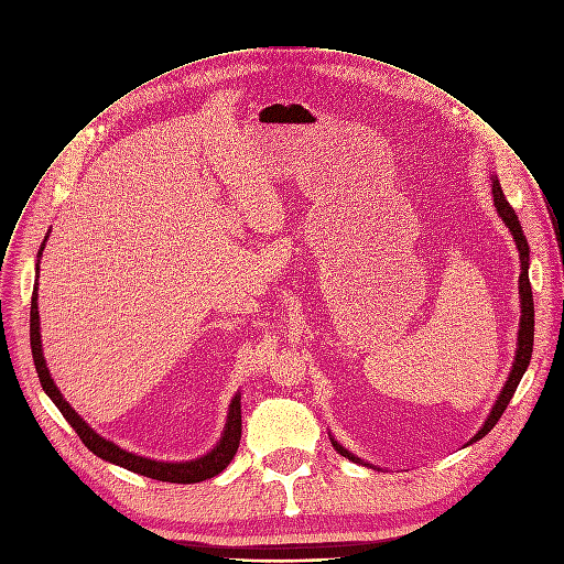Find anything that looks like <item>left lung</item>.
<instances>
[{
  "mask_svg": "<svg viewBox=\"0 0 564 564\" xmlns=\"http://www.w3.org/2000/svg\"><path fill=\"white\" fill-rule=\"evenodd\" d=\"M491 193H494V204H496V208H498V215L502 217V221L509 227V231H511V236H513V242H516V247H518V253H520V280H518V282H520V313H522V315H520L518 349H516V360H513L511 373H509V378H507V382H505V387H502V391H500V395H498V400H496V404H494L489 417L485 420V424L480 426V431L469 440V444H474V442H478L480 437H485V435L496 426V422L502 417L507 404L511 402V398H513V393H516V389H518V384H520V380H522V376H524V371H527V367H529L531 351H533V295H531V284H529V245H527V238H524V234H522L520 219H518L516 210L511 208V204L507 202V197H505V193H502L500 182H498L496 175H491ZM330 442H333L337 454L349 458L351 463H360V465H362V460L356 458L354 454H349L343 444H337L333 437H330Z\"/></svg>",
  "mask_w": 564,
  "mask_h": 564,
  "instance_id": "8db88e82",
  "label": "left lung"
}]
</instances>
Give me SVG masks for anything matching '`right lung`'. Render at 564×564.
Segmentation results:
<instances>
[{"mask_svg":"<svg viewBox=\"0 0 564 564\" xmlns=\"http://www.w3.org/2000/svg\"><path fill=\"white\" fill-rule=\"evenodd\" d=\"M48 236L42 242V249L37 253V258H42V251L46 247ZM35 278H40V260L35 264ZM31 351H33V362L37 369V378L42 382V389L46 391V395L55 402V406L62 411V415L66 417V422L75 429V433L79 435V440L90 448V452L118 467H124L133 474L153 478V480H162V482H177V485H193V482H202L208 480L217 474H221L224 469L229 467V463L234 460V456L238 454L240 446V437H242V409H240V393L234 395L231 404H229V415H227V424H224V433L219 437V442L210 448V452L202 458L188 460V463H160V460H151L144 456H135L127 448L118 446L116 442H110L106 437H101L97 431H93L77 413L75 409L62 398L59 389L55 387L46 360H44V351H42V335H40V311H37V280L33 286V300H31Z\"/></svg>","mask_w":564,"mask_h":564,"instance_id":"add662e5","label":"right lung"}]
</instances>
